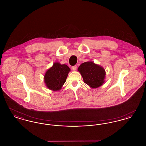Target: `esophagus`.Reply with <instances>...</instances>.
Returning a JSON list of instances; mask_svg holds the SVG:
<instances>
[{
  "label": "esophagus",
  "mask_w": 146,
  "mask_h": 146,
  "mask_svg": "<svg viewBox=\"0 0 146 146\" xmlns=\"http://www.w3.org/2000/svg\"><path fill=\"white\" fill-rule=\"evenodd\" d=\"M77 68V66H72V70H76Z\"/></svg>",
  "instance_id": "1"
}]
</instances>
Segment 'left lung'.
<instances>
[{
	"label": "left lung",
	"mask_w": 146,
	"mask_h": 146,
	"mask_svg": "<svg viewBox=\"0 0 146 146\" xmlns=\"http://www.w3.org/2000/svg\"><path fill=\"white\" fill-rule=\"evenodd\" d=\"M83 77L84 82L91 88L95 89L102 86L105 82L106 71L104 68L92 61L82 63L78 68Z\"/></svg>",
	"instance_id": "8db88e82"
}]
</instances>
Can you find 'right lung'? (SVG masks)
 Returning <instances> with one entry per match:
<instances>
[{
	"label": "right lung",
	"mask_w": 146,
	"mask_h": 146,
	"mask_svg": "<svg viewBox=\"0 0 146 146\" xmlns=\"http://www.w3.org/2000/svg\"><path fill=\"white\" fill-rule=\"evenodd\" d=\"M70 71L67 65L54 63L52 66L47 70L44 76V81L46 87L49 90L54 91L61 90Z\"/></svg>",
	"instance_id": "1"
}]
</instances>
